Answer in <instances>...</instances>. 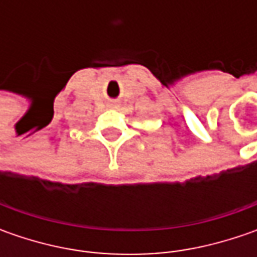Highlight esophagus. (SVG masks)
<instances>
[{
  "mask_svg": "<svg viewBox=\"0 0 257 257\" xmlns=\"http://www.w3.org/2000/svg\"><path fill=\"white\" fill-rule=\"evenodd\" d=\"M110 107H117V103H110Z\"/></svg>",
  "mask_w": 257,
  "mask_h": 257,
  "instance_id": "1",
  "label": "esophagus"
}]
</instances>
